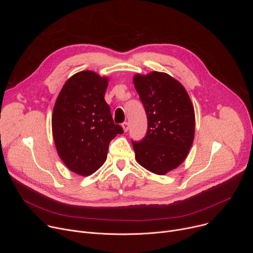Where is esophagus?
<instances>
[{
	"label": "esophagus",
	"instance_id": "obj_1",
	"mask_svg": "<svg viewBox=\"0 0 253 253\" xmlns=\"http://www.w3.org/2000/svg\"><path fill=\"white\" fill-rule=\"evenodd\" d=\"M122 127H123V130H124L125 132H127L128 129H129V124H128V122H123V123H122Z\"/></svg>",
	"mask_w": 253,
	"mask_h": 253
}]
</instances>
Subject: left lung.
I'll use <instances>...</instances> for the list:
<instances>
[{"label": "left lung", "mask_w": 253, "mask_h": 253, "mask_svg": "<svg viewBox=\"0 0 253 253\" xmlns=\"http://www.w3.org/2000/svg\"><path fill=\"white\" fill-rule=\"evenodd\" d=\"M134 86L145 109V137L133 141L137 162L164 175L181 164L194 139L195 115L191 100L177 80L161 72L134 76Z\"/></svg>", "instance_id": "8db88e82"}]
</instances>
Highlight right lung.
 <instances>
[{
  "instance_id": "add662e5",
  "label": "right lung",
  "mask_w": 253,
  "mask_h": 253,
  "mask_svg": "<svg viewBox=\"0 0 253 253\" xmlns=\"http://www.w3.org/2000/svg\"><path fill=\"white\" fill-rule=\"evenodd\" d=\"M108 79L92 71L72 76L63 86L52 116L56 149L65 165L87 176L106 161L111 140L123 133L104 99Z\"/></svg>"
}]
</instances>
